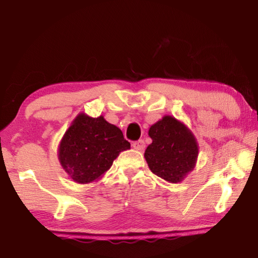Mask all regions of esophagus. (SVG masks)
Returning <instances> with one entry per match:
<instances>
[{"instance_id":"34e87169","label":"esophagus","mask_w":258,"mask_h":258,"mask_svg":"<svg viewBox=\"0 0 258 258\" xmlns=\"http://www.w3.org/2000/svg\"><path fill=\"white\" fill-rule=\"evenodd\" d=\"M132 147L135 150H143L145 149V142H143V140H138V141L132 143Z\"/></svg>"}]
</instances>
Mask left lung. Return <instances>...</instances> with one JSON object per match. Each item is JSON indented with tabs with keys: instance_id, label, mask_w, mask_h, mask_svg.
Returning <instances> with one entry per match:
<instances>
[{
	"instance_id": "obj_1",
	"label": "left lung",
	"mask_w": 258,
	"mask_h": 258,
	"mask_svg": "<svg viewBox=\"0 0 258 258\" xmlns=\"http://www.w3.org/2000/svg\"><path fill=\"white\" fill-rule=\"evenodd\" d=\"M151 145L145 151L150 171L171 183L181 182L195 168L198 143L186 126L164 116L149 128Z\"/></svg>"
}]
</instances>
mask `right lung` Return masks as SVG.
<instances>
[{
	"mask_svg": "<svg viewBox=\"0 0 258 258\" xmlns=\"http://www.w3.org/2000/svg\"><path fill=\"white\" fill-rule=\"evenodd\" d=\"M130 148L123 132L103 116L93 118L80 113L61 139L58 158L69 177L84 184L101 177Z\"/></svg>",
	"mask_w": 258,
	"mask_h": 258,
	"instance_id": "obj_1",
	"label": "right lung"
}]
</instances>
